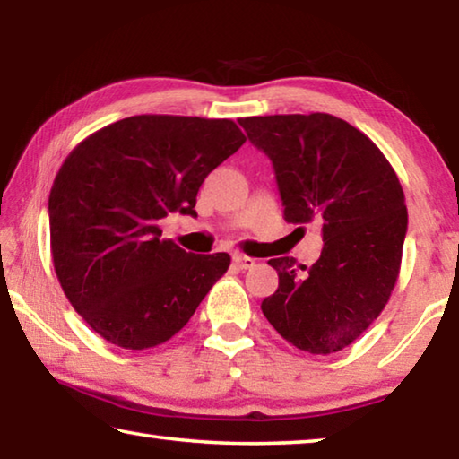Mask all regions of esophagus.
<instances>
[{"mask_svg":"<svg viewBox=\"0 0 459 459\" xmlns=\"http://www.w3.org/2000/svg\"><path fill=\"white\" fill-rule=\"evenodd\" d=\"M255 261L253 257H247V255H235V257H232V265H235L237 269H251V267H255Z\"/></svg>","mask_w":459,"mask_h":459,"instance_id":"34e87169","label":"esophagus"}]
</instances>
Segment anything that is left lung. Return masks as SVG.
I'll return each mask as SVG.
<instances>
[{
  "label": "left lung",
  "instance_id": "left-lung-1",
  "mask_svg": "<svg viewBox=\"0 0 459 459\" xmlns=\"http://www.w3.org/2000/svg\"><path fill=\"white\" fill-rule=\"evenodd\" d=\"M275 169L285 221L322 224L320 259L299 275L271 259L279 287L263 299L269 324L309 354L351 346L383 312L399 277L405 194L383 152L328 113L238 119Z\"/></svg>",
  "mask_w": 459,
  "mask_h": 459
}]
</instances>
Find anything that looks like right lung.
Returning a JSON list of instances; mask_svg holds the SVG:
<instances>
[{"label":"right lung","mask_w":459,"mask_h":459,"mask_svg":"<svg viewBox=\"0 0 459 459\" xmlns=\"http://www.w3.org/2000/svg\"><path fill=\"white\" fill-rule=\"evenodd\" d=\"M243 143L230 119L135 115L65 160L48 198L54 271L100 338L127 351L164 344L227 273V253H186L158 222L196 216L204 178Z\"/></svg>","instance_id":"add662e5"}]
</instances>
